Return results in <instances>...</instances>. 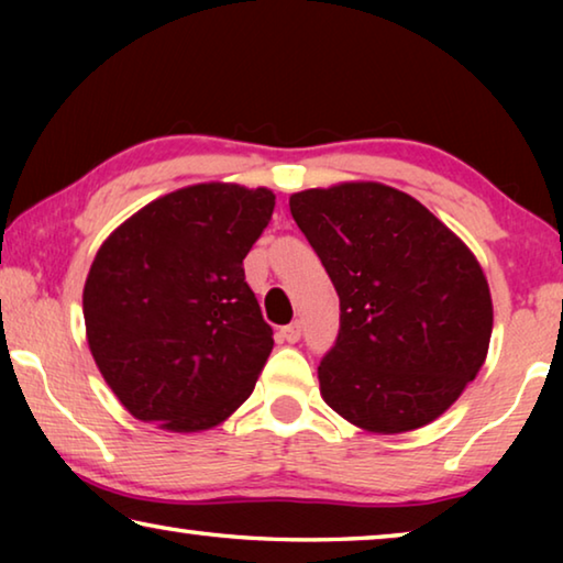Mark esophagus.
<instances>
[{
	"instance_id": "esophagus-1",
	"label": "esophagus",
	"mask_w": 563,
	"mask_h": 563,
	"mask_svg": "<svg viewBox=\"0 0 563 563\" xmlns=\"http://www.w3.org/2000/svg\"><path fill=\"white\" fill-rule=\"evenodd\" d=\"M280 340L283 342H290V345H295V342L300 340V335H302V328H300V322H290V325H285V328H280Z\"/></svg>"
}]
</instances>
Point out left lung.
Here are the masks:
<instances>
[{"mask_svg":"<svg viewBox=\"0 0 563 563\" xmlns=\"http://www.w3.org/2000/svg\"><path fill=\"white\" fill-rule=\"evenodd\" d=\"M290 213L340 298L322 399L377 434L434 422L487 360L494 310L474 253L417 198L373 180L300 190Z\"/></svg>","mask_w":563,"mask_h":563,"instance_id":"obj_1","label":"left lung"}]
</instances>
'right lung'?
I'll use <instances>...</instances> for the list:
<instances>
[{"label": "right lung", "instance_id": "add662e5", "mask_svg": "<svg viewBox=\"0 0 563 563\" xmlns=\"http://www.w3.org/2000/svg\"><path fill=\"white\" fill-rule=\"evenodd\" d=\"M268 188L198 184L123 221L84 285L99 373L141 422L170 432L221 424L273 350L243 258L268 225Z\"/></svg>", "mask_w": 563, "mask_h": 563}]
</instances>
